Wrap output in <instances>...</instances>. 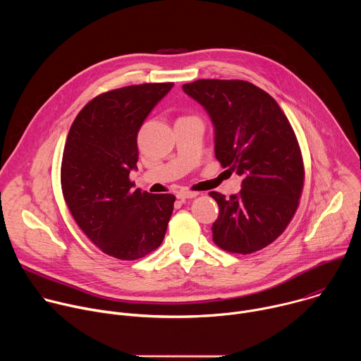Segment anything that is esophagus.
I'll use <instances>...</instances> for the list:
<instances>
[{
    "label": "esophagus",
    "mask_w": 361,
    "mask_h": 361,
    "mask_svg": "<svg viewBox=\"0 0 361 361\" xmlns=\"http://www.w3.org/2000/svg\"><path fill=\"white\" fill-rule=\"evenodd\" d=\"M197 195H198V192L190 191V190H180V191L177 192V198H181V200H184V198H194V197H197Z\"/></svg>",
    "instance_id": "obj_1"
}]
</instances>
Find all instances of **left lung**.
<instances>
[{
    "label": "left lung",
    "mask_w": 361,
    "mask_h": 361,
    "mask_svg": "<svg viewBox=\"0 0 361 361\" xmlns=\"http://www.w3.org/2000/svg\"><path fill=\"white\" fill-rule=\"evenodd\" d=\"M183 90L214 124L216 159L243 177L241 190L219 204L213 240L224 251L251 254L271 244L294 217L304 164L294 130L277 101L243 80H197Z\"/></svg>",
    "instance_id": "8db88e82"
}]
</instances>
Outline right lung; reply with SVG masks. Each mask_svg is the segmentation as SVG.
Segmentation results:
<instances>
[{
	"label": "right lung",
	"instance_id": "obj_1",
	"mask_svg": "<svg viewBox=\"0 0 361 361\" xmlns=\"http://www.w3.org/2000/svg\"><path fill=\"white\" fill-rule=\"evenodd\" d=\"M174 82H147L102 92L75 117L67 135L61 188L82 233L118 260H137L160 247L176 197L134 190L137 134Z\"/></svg>",
	"mask_w": 361,
	"mask_h": 361
}]
</instances>
